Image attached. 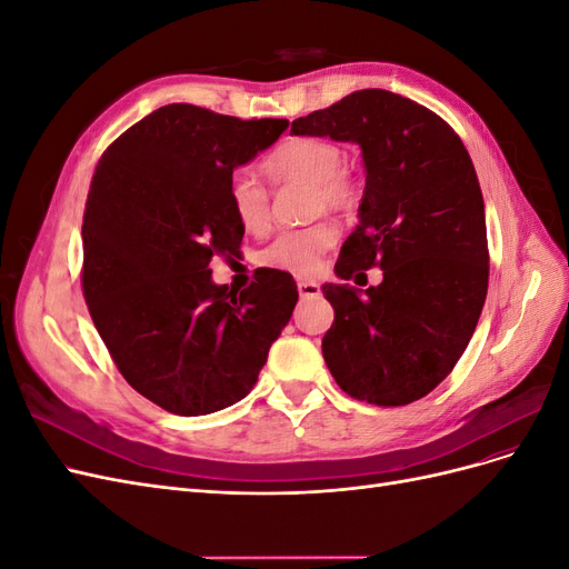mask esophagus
<instances>
[{
	"label": "esophagus",
	"mask_w": 569,
	"mask_h": 569,
	"mask_svg": "<svg viewBox=\"0 0 569 569\" xmlns=\"http://www.w3.org/2000/svg\"><path fill=\"white\" fill-rule=\"evenodd\" d=\"M299 295H301L303 299L320 297V284L313 282V280H299Z\"/></svg>",
	"instance_id": "obj_1"
}]
</instances>
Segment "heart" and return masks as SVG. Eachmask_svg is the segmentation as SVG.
<instances>
[{"instance_id": "heart-1", "label": "heart", "mask_w": 569, "mask_h": 569, "mask_svg": "<svg viewBox=\"0 0 569 569\" xmlns=\"http://www.w3.org/2000/svg\"><path fill=\"white\" fill-rule=\"evenodd\" d=\"M266 173L274 182L299 180L313 187V211H351L358 192L353 180L343 173V151L330 140L318 137H295L274 149L263 163ZM228 201L239 226L247 232L261 234L270 226V197L266 187L251 173H234L228 184ZM337 242V228L332 222L318 220L306 228L284 230L261 251L258 261L266 268L284 270L289 274H313L322 256Z\"/></svg>"}]
</instances>
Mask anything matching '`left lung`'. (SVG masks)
I'll use <instances>...</instances> for the list:
<instances>
[{"instance_id": "1", "label": "left lung", "mask_w": 569, "mask_h": 569, "mask_svg": "<svg viewBox=\"0 0 569 569\" xmlns=\"http://www.w3.org/2000/svg\"><path fill=\"white\" fill-rule=\"evenodd\" d=\"M295 134L360 147L366 189L341 244L339 280L382 270L377 287L322 284L335 322L322 356L358 401L406 406L468 349L489 284L485 199L468 149L437 113L387 90H360L291 123Z\"/></svg>"}]
</instances>
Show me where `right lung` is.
Masks as SVG:
<instances>
[{
	"mask_svg": "<svg viewBox=\"0 0 569 569\" xmlns=\"http://www.w3.org/2000/svg\"><path fill=\"white\" fill-rule=\"evenodd\" d=\"M192 104L161 107L104 151L82 216V291L128 385L176 416L228 408L253 389L295 311L289 272L266 268L242 291L211 261L237 256L228 184L287 130Z\"/></svg>",
	"mask_w": 569,
	"mask_h": 569,
	"instance_id": "add662e5",
	"label": "right lung"
}]
</instances>
